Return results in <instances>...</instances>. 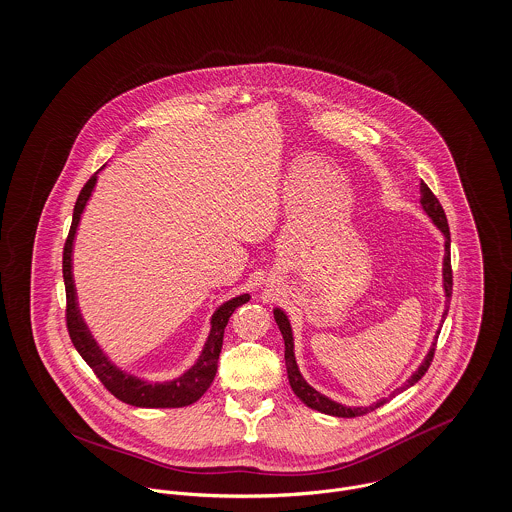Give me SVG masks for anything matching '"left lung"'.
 I'll return each instance as SVG.
<instances>
[{
  "label": "left lung",
  "mask_w": 512,
  "mask_h": 512,
  "mask_svg": "<svg viewBox=\"0 0 512 512\" xmlns=\"http://www.w3.org/2000/svg\"><path fill=\"white\" fill-rule=\"evenodd\" d=\"M420 204H422V210L426 212V216L432 220V224L440 229V231L444 233V237H446V243H444V251H446V253H444V269H442L444 292H446V310H444V314H442V324H444V320H446V316H448V308H450L448 302H450V298H452V284H454V279H452V257H450V245H452L450 228H448V220H446V214H444L442 204L438 202V198L432 194V190H430L424 182H420ZM273 314H275V320H277L279 330H281V334H283L286 373H288V383H290L294 395L300 398L306 406H310L312 410H318V412H324V414H330V416H338V418H355V416H363V414H367V412H373L375 408L383 406L389 398L395 397L400 391H406L408 387H412L414 383H418V381L424 377V373L428 371V367H430V363H432V359H434L436 341H438V336H440V330H438V332H436V338L432 341V345H430V349H428V353H426V357H424V361H422V363L418 365V369L410 375V379H408L400 389H397L395 393H391L389 398H381V400H377V402H373V404H369V406H345V404H341V402H336V400H332V398L318 393L314 387H310V385L306 383V379L302 377V373H300V369H298V363H296L294 338H292L290 320H288V316L284 314V310H281V308H275ZM442 324H440V326H442Z\"/></svg>",
  "instance_id": "8db88e82"
}]
</instances>
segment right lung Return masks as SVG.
<instances>
[{"label":"right lung","instance_id":"add662e5","mask_svg":"<svg viewBox=\"0 0 512 512\" xmlns=\"http://www.w3.org/2000/svg\"><path fill=\"white\" fill-rule=\"evenodd\" d=\"M104 169V167H102ZM100 169V171H102ZM98 171V172H100ZM98 172L90 176V180L84 184L82 192L78 194L74 214H72V226L68 231V239L64 243V253H62V277H64V286H66V326L70 340L74 343L76 351L82 355V359L92 367L96 377L102 381V385L114 395L115 398L123 400L125 404L131 406H141V408H180L196 402L202 397L218 371V359L222 351V341H224V330L228 326L229 316L233 310L245 302H249V294H239L231 300H226L216 308V312L210 318V334L206 338V343L200 351V357L196 363L186 369L180 377L172 381H161V383H151L147 379L135 377L121 367H117L114 361L104 353V349L94 340L88 324L84 322V316L78 306V296H76V286H74V275H72V251H74V237L80 226L82 212L94 192V186L98 182Z\"/></svg>","mask_w":512,"mask_h":512}]
</instances>
